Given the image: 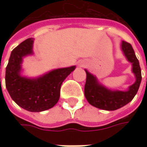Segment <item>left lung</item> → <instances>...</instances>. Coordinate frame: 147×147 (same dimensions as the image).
<instances>
[{
    "label": "left lung",
    "instance_id": "obj_1",
    "mask_svg": "<svg viewBox=\"0 0 147 147\" xmlns=\"http://www.w3.org/2000/svg\"><path fill=\"white\" fill-rule=\"evenodd\" d=\"M121 49L127 59L133 65L136 81L127 91H112L99 83L96 76L86 70L87 79L84 94L89 104L105 110H115L129 103L137 94L142 81V71L139 61L130 43L123 41Z\"/></svg>",
    "mask_w": 147,
    "mask_h": 147
}]
</instances>
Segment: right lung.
I'll list each match as a JSON object with an SVG mask.
<instances>
[{
	"instance_id": "1",
	"label": "right lung",
	"mask_w": 147,
	"mask_h": 147,
	"mask_svg": "<svg viewBox=\"0 0 147 147\" xmlns=\"http://www.w3.org/2000/svg\"><path fill=\"white\" fill-rule=\"evenodd\" d=\"M33 39L28 38L12 51L5 69V87L20 107L31 112L52 108L58 102L61 84L75 66L57 69L36 78L20 75L23 58L32 55Z\"/></svg>"
}]
</instances>
